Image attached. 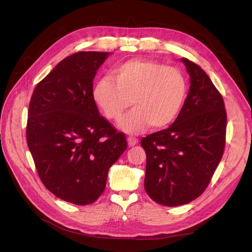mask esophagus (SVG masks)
I'll return each instance as SVG.
<instances>
[{"mask_svg": "<svg viewBox=\"0 0 252 252\" xmlns=\"http://www.w3.org/2000/svg\"><path fill=\"white\" fill-rule=\"evenodd\" d=\"M138 143V139L135 138V137H128L127 138V144L129 147H133L135 146V145Z\"/></svg>", "mask_w": 252, "mask_h": 252, "instance_id": "esophagus-1", "label": "esophagus"}]
</instances>
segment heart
<instances>
[{"label":"heart","mask_w":252,"mask_h":252,"mask_svg":"<svg viewBox=\"0 0 252 252\" xmlns=\"http://www.w3.org/2000/svg\"><path fill=\"white\" fill-rule=\"evenodd\" d=\"M188 85L177 68L150 60L126 61L93 88V99L110 121H121L133 104L135 109L122 128L137 134L148 126L160 129L173 124L187 98Z\"/></svg>","instance_id":"heart-1"}]
</instances>
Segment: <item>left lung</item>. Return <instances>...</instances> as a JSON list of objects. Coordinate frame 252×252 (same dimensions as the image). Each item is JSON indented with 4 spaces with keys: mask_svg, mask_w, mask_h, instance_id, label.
I'll list each match as a JSON object with an SVG mask.
<instances>
[{
    "mask_svg": "<svg viewBox=\"0 0 252 252\" xmlns=\"http://www.w3.org/2000/svg\"><path fill=\"white\" fill-rule=\"evenodd\" d=\"M181 60L191 83L183 109L169 127L141 140L147 157L145 191L165 206L187 204L205 191L226 145L222 96L199 65Z\"/></svg>",
    "mask_w": 252,
    "mask_h": 252,
    "instance_id": "left-lung-1",
    "label": "left lung"
}]
</instances>
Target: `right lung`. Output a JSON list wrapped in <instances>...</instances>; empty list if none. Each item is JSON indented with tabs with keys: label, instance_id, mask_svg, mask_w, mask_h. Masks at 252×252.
<instances>
[{
	"label": "right lung",
	"instance_id": "right-lung-1",
	"mask_svg": "<svg viewBox=\"0 0 252 252\" xmlns=\"http://www.w3.org/2000/svg\"><path fill=\"white\" fill-rule=\"evenodd\" d=\"M108 52H77L64 58L32 95L26 141L37 175L60 199L95 202L108 170L127 148L126 138L102 115L93 81Z\"/></svg>",
	"mask_w": 252,
	"mask_h": 252
}]
</instances>
